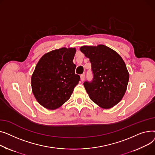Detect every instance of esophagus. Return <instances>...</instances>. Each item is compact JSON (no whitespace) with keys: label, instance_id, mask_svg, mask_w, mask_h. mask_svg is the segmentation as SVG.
I'll return each mask as SVG.
<instances>
[{"label":"esophagus","instance_id":"obj_1","mask_svg":"<svg viewBox=\"0 0 155 155\" xmlns=\"http://www.w3.org/2000/svg\"><path fill=\"white\" fill-rule=\"evenodd\" d=\"M81 79L82 81H84V79H85V74H83L81 75Z\"/></svg>","mask_w":155,"mask_h":155}]
</instances>
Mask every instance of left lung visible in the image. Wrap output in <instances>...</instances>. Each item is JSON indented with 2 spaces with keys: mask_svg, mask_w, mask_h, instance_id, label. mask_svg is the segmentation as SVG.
Instances as JSON below:
<instances>
[{
  "mask_svg": "<svg viewBox=\"0 0 155 155\" xmlns=\"http://www.w3.org/2000/svg\"><path fill=\"white\" fill-rule=\"evenodd\" d=\"M81 51L91 64L93 79L83 83L92 101L104 109L119 103L126 91L129 73L121 57L104 45L83 46Z\"/></svg>",
  "mask_w": 155,
  "mask_h": 155,
  "instance_id": "8db88e82",
  "label": "left lung"
}]
</instances>
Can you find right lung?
Segmentation results:
<instances>
[{
    "label": "right lung",
    "instance_id": "right-lung-1",
    "mask_svg": "<svg viewBox=\"0 0 155 155\" xmlns=\"http://www.w3.org/2000/svg\"><path fill=\"white\" fill-rule=\"evenodd\" d=\"M75 53V48L54 50L44 54L36 65L31 78L32 93L48 110L65 103L80 81L72 62Z\"/></svg>",
    "mask_w": 155,
    "mask_h": 155
}]
</instances>
